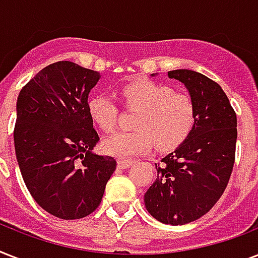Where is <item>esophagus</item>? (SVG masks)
Instances as JSON below:
<instances>
[{
  "instance_id": "1",
  "label": "esophagus",
  "mask_w": 258,
  "mask_h": 258,
  "mask_svg": "<svg viewBox=\"0 0 258 258\" xmlns=\"http://www.w3.org/2000/svg\"><path fill=\"white\" fill-rule=\"evenodd\" d=\"M134 163H135L134 161H124V159H119V161H117V167H119V169H128L130 166L134 165Z\"/></svg>"
}]
</instances>
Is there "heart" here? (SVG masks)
I'll list each match as a JSON object with an SVG mask.
<instances>
[{"label": "heart", "instance_id": "heart-1", "mask_svg": "<svg viewBox=\"0 0 258 258\" xmlns=\"http://www.w3.org/2000/svg\"><path fill=\"white\" fill-rule=\"evenodd\" d=\"M121 100L128 109L138 111L135 133H117L103 142V149L117 158H133L147 153L153 145L161 151L175 149L186 139L196 120L194 101L187 93L175 92L171 87L137 80L120 89ZM87 108L91 119L105 133L116 125V104L105 95H93Z\"/></svg>", "mask_w": 258, "mask_h": 258}]
</instances>
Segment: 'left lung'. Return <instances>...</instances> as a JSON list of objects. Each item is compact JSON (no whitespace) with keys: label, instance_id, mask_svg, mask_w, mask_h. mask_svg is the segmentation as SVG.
<instances>
[{"label":"left lung","instance_id":"1","mask_svg":"<svg viewBox=\"0 0 258 258\" xmlns=\"http://www.w3.org/2000/svg\"><path fill=\"white\" fill-rule=\"evenodd\" d=\"M169 78L188 91L196 120L186 139L155 163L157 179L145 205L155 220L175 226L205 216L225 191L234 165L237 116L226 93L205 75L175 70Z\"/></svg>","mask_w":258,"mask_h":258}]
</instances>
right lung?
Returning a JSON list of instances; mask_svg holds the SVG:
<instances>
[{
  "label": "right lung",
  "instance_id": "right-lung-1",
  "mask_svg": "<svg viewBox=\"0 0 258 258\" xmlns=\"http://www.w3.org/2000/svg\"><path fill=\"white\" fill-rule=\"evenodd\" d=\"M100 74L71 61L41 70L17 97L14 149L33 200L61 220L89 216L100 205L116 169L96 155L99 135L87 108Z\"/></svg>",
  "mask_w": 258,
  "mask_h": 258
}]
</instances>
